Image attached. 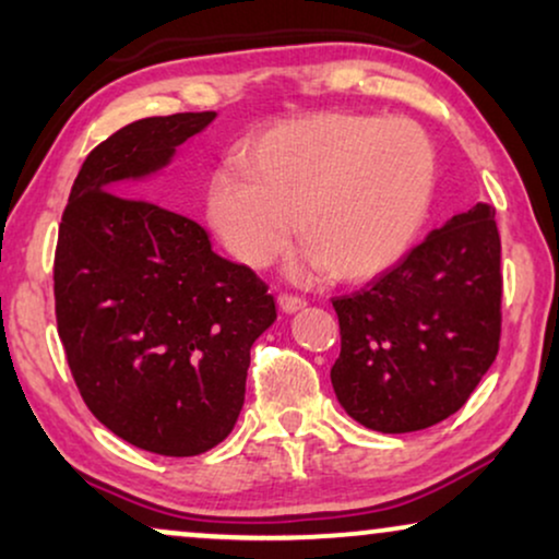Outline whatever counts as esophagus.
<instances>
[{"mask_svg":"<svg viewBox=\"0 0 559 559\" xmlns=\"http://www.w3.org/2000/svg\"><path fill=\"white\" fill-rule=\"evenodd\" d=\"M277 305H280V308L285 310V312H295V310H302L305 305H308V302H305L302 297H297V295H287V293H282V295L277 297Z\"/></svg>","mask_w":559,"mask_h":559,"instance_id":"obj_1","label":"esophagus"}]
</instances>
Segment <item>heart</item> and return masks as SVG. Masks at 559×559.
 <instances>
[{
    "label": "heart",
    "mask_w": 559,
    "mask_h": 559,
    "mask_svg": "<svg viewBox=\"0 0 559 559\" xmlns=\"http://www.w3.org/2000/svg\"><path fill=\"white\" fill-rule=\"evenodd\" d=\"M243 173H218L209 188L211 226L239 262L280 259L297 218L312 264L366 280L389 270L425 224L435 152L409 119L318 114L264 134Z\"/></svg>",
    "instance_id": "b5f03b06"
}]
</instances>
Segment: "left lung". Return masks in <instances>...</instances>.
<instances>
[{
	"label": "left lung",
	"instance_id": "obj_1",
	"mask_svg": "<svg viewBox=\"0 0 559 559\" xmlns=\"http://www.w3.org/2000/svg\"><path fill=\"white\" fill-rule=\"evenodd\" d=\"M488 203L435 228L400 264L335 297L341 407L377 432L455 415L499 354L501 239Z\"/></svg>",
	"mask_w": 559,
	"mask_h": 559
}]
</instances>
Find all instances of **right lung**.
<instances>
[{"mask_svg":"<svg viewBox=\"0 0 559 559\" xmlns=\"http://www.w3.org/2000/svg\"><path fill=\"white\" fill-rule=\"evenodd\" d=\"M216 111L150 117L91 150L58 228L56 320L75 386L98 423L157 455L218 445L239 419L249 350L277 318L247 264L205 228L124 195L170 165Z\"/></svg>","mask_w":559,"mask_h":559,"instance_id":"right-lung-1","label":"right lung"}]
</instances>
